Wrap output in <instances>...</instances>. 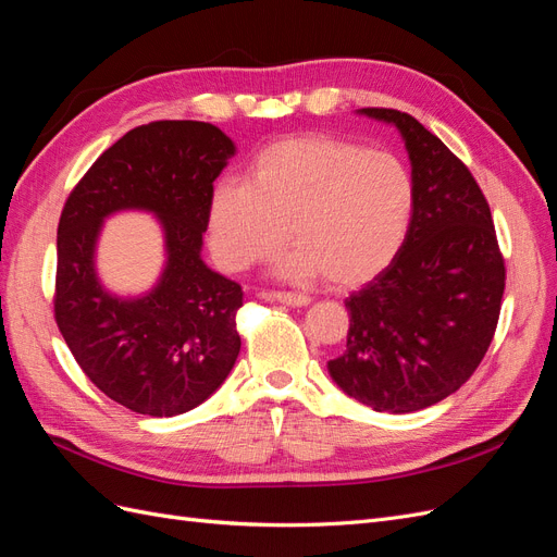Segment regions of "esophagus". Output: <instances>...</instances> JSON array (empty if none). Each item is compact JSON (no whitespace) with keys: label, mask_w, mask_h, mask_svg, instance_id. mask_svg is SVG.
Masks as SVG:
<instances>
[{"label":"esophagus","mask_w":557,"mask_h":557,"mask_svg":"<svg viewBox=\"0 0 557 557\" xmlns=\"http://www.w3.org/2000/svg\"><path fill=\"white\" fill-rule=\"evenodd\" d=\"M262 299H272V301H281L285 307H307L309 297L301 293H285V290H269V293H260Z\"/></svg>","instance_id":"esophagus-1"}]
</instances>
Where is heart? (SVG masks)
I'll return each mask as SVG.
<instances>
[{
    "label": "heart",
    "mask_w": 557,
    "mask_h": 557,
    "mask_svg": "<svg viewBox=\"0 0 557 557\" xmlns=\"http://www.w3.org/2000/svg\"><path fill=\"white\" fill-rule=\"evenodd\" d=\"M416 183L397 156L327 134L276 141L250 162L246 183H221L209 199V244L225 272L272 262L290 232L299 244L281 274H325L360 285L407 246Z\"/></svg>",
    "instance_id": "obj_1"
}]
</instances>
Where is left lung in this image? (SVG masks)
<instances>
[{
	"label": "left lung",
	"instance_id": "1",
	"mask_svg": "<svg viewBox=\"0 0 557 557\" xmlns=\"http://www.w3.org/2000/svg\"><path fill=\"white\" fill-rule=\"evenodd\" d=\"M358 113L399 129L416 215L397 260L346 299V350L327 372L374 411L411 413L446 399L476 372L495 336L507 269L491 207L446 144L409 113Z\"/></svg>",
	"mask_w": 557,
	"mask_h": 557
}]
</instances>
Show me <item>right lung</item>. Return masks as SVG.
<instances>
[{
	"label": "right lung",
	"instance_id": "1",
	"mask_svg": "<svg viewBox=\"0 0 557 557\" xmlns=\"http://www.w3.org/2000/svg\"><path fill=\"white\" fill-rule=\"evenodd\" d=\"M234 153L211 123L134 127L95 160L62 209L55 323L86 376L134 413L190 411L237 362L242 285L201 260L213 181ZM117 210L153 212L165 234V269L141 298H117L96 278L98 232Z\"/></svg>",
	"mask_w": 557,
	"mask_h": 557
}]
</instances>
